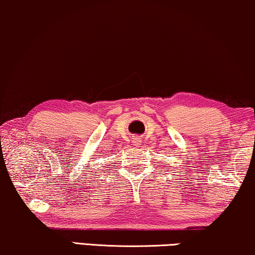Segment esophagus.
Returning a JSON list of instances; mask_svg holds the SVG:
<instances>
[{
    "mask_svg": "<svg viewBox=\"0 0 255 255\" xmlns=\"http://www.w3.org/2000/svg\"><path fill=\"white\" fill-rule=\"evenodd\" d=\"M132 143H134V145H135V146H138L139 143H141V138L135 137L134 139H132Z\"/></svg>",
    "mask_w": 255,
    "mask_h": 255,
    "instance_id": "obj_1",
    "label": "esophagus"
}]
</instances>
